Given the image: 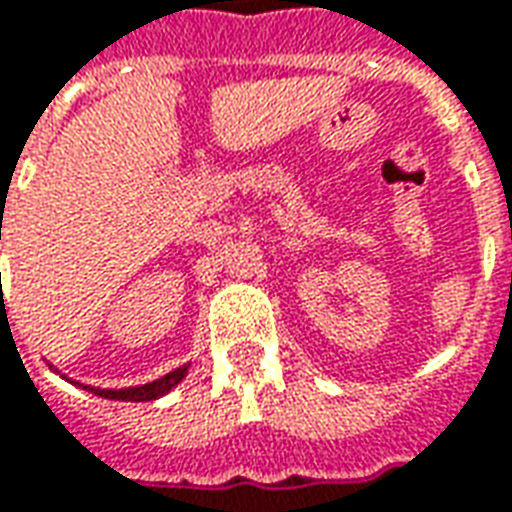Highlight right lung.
Masks as SVG:
<instances>
[{
    "mask_svg": "<svg viewBox=\"0 0 512 512\" xmlns=\"http://www.w3.org/2000/svg\"><path fill=\"white\" fill-rule=\"evenodd\" d=\"M188 366L191 363H185V366H180V369H174V372H168V375L157 377V380H152V383H143V386H129V389H98V386H84V383H75V380H70L67 375H61L58 369H53V372H58V375L64 377V380H70V383H75V386H81V389H87V392L98 394V397H106V400H126V403H149V400H157V397H163V394H168L180 380H183L185 375H188Z\"/></svg>",
    "mask_w": 512,
    "mask_h": 512,
    "instance_id": "add662e5",
    "label": "right lung"
}]
</instances>
